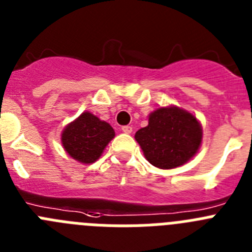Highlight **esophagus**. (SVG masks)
Here are the masks:
<instances>
[{
	"instance_id": "obj_1",
	"label": "esophagus",
	"mask_w": 252,
	"mask_h": 252,
	"mask_svg": "<svg viewBox=\"0 0 252 252\" xmlns=\"http://www.w3.org/2000/svg\"><path fill=\"white\" fill-rule=\"evenodd\" d=\"M121 130H122V132H125V133H131V132H132V127H131V126H124V127H122Z\"/></svg>"
}]
</instances>
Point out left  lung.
Instances as JSON below:
<instances>
[{"label":"left lung","mask_w":252,"mask_h":252,"mask_svg":"<svg viewBox=\"0 0 252 252\" xmlns=\"http://www.w3.org/2000/svg\"><path fill=\"white\" fill-rule=\"evenodd\" d=\"M195 116L175 106L160 107L149 115V125L135 133L146 160L160 169H174L192 159L202 142Z\"/></svg>","instance_id":"left-lung-1"}]
</instances>
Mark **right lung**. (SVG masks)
<instances>
[{
    "label": "right lung",
    "instance_id": "1",
    "mask_svg": "<svg viewBox=\"0 0 252 252\" xmlns=\"http://www.w3.org/2000/svg\"><path fill=\"white\" fill-rule=\"evenodd\" d=\"M115 137L110 124L91 112H83L66 125L62 132V144L70 158L83 164H92Z\"/></svg>",
    "mask_w": 252,
    "mask_h": 252
}]
</instances>
